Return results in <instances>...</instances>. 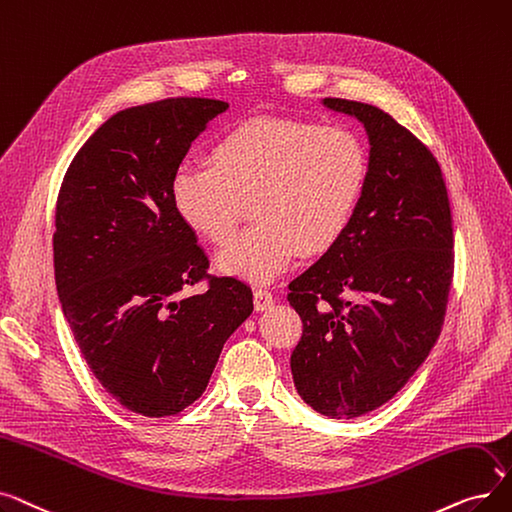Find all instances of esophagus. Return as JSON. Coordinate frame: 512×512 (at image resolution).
I'll return each mask as SVG.
<instances>
[{
    "label": "esophagus",
    "instance_id": "1",
    "mask_svg": "<svg viewBox=\"0 0 512 512\" xmlns=\"http://www.w3.org/2000/svg\"><path fill=\"white\" fill-rule=\"evenodd\" d=\"M275 304V298H273V294L269 289H256L254 291V308L258 310V312H262V310H269L271 306Z\"/></svg>",
    "mask_w": 512,
    "mask_h": 512
}]
</instances>
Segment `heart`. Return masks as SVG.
I'll list each match as a JSON object with an SVG mask.
<instances>
[{"mask_svg": "<svg viewBox=\"0 0 512 512\" xmlns=\"http://www.w3.org/2000/svg\"><path fill=\"white\" fill-rule=\"evenodd\" d=\"M367 177L354 131L258 116L218 139L212 164H179L170 189L183 221L214 243L231 239L250 204L254 225L216 256V269L266 285L298 252L319 256L344 237Z\"/></svg>", "mask_w": 512, "mask_h": 512, "instance_id": "b5f03b06", "label": "heart"}]
</instances>
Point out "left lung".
I'll return each instance as SVG.
<instances>
[{"label": "left lung", "mask_w": 512, "mask_h": 512, "mask_svg": "<svg viewBox=\"0 0 512 512\" xmlns=\"http://www.w3.org/2000/svg\"><path fill=\"white\" fill-rule=\"evenodd\" d=\"M323 106L364 125L369 177L344 237L289 283L304 325L291 375L316 412L354 419L392 400L440 337L452 214L440 164L408 129L371 104Z\"/></svg>", "instance_id": "obj_1"}]
</instances>
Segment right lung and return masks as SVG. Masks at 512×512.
Segmentation results:
<instances>
[{
    "label": "right lung",
    "instance_id": "1",
    "mask_svg": "<svg viewBox=\"0 0 512 512\" xmlns=\"http://www.w3.org/2000/svg\"><path fill=\"white\" fill-rule=\"evenodd\" d=\"M229 108L170 97L116 112L70 162L56 204L54 273L62 312L91 373L143 417L177 415L210 381L252 289L210 277L208 256L173 202V175ZM209 279L204 295L178 291Z\"/></svg>",
    "mask_w": 512,
    "mask_h": 512
}]
</instances>
